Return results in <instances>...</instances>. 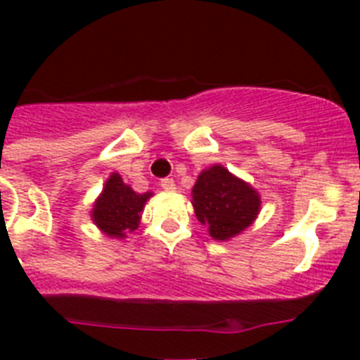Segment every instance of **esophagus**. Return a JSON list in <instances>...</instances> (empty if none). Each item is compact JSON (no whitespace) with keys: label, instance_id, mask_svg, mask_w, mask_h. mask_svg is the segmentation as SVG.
I'll return each mask as SVG.
<instances>
[{"label":"esophagus","instance_id":"esophagus-1","mask_svg":"<svg viewBox=\"0 0 360 360\" xmlns=\"http://www.w3.org/2000/svg\"><path fill=\"white\" fill-rule=\"evenodd\" d=\"M159 185H161V188H165V190H175V183H174V179H168V177H166V179H161L159 181Z\"/></svg>","mask_w":360,"mask_h":360}]
</instances>
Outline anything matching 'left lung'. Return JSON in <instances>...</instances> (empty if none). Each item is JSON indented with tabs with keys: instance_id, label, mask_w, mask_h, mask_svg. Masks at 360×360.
<instances>
[{
	"instance_id": "8db88e82",
	"label": "left lung",
	"mask_w": 360,
	"mask_h": 360,
	"mask_svg": "<svg viewBox=\"0 0 360 360\" xmlns=\"http://www.w3.org/2000/svg\"><path fill=\"white\" fill-rule=\"evenodd\" d=\"M195 216L214 240H229L245 231L259 210V195L221 165L205 170L192 188Z\"/></svg>"
}]
</instances>
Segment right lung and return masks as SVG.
<instances>
[{
    "label": "right lung",
    "mask_w": 360,
    "mask_h": 360,
    "mask_svg": "<svg viewBox=\"0 0 360 360\" xmlns=\"http://www.w3.org/2000/svg\"><path fill=\"white\" fill-rule=\"evenodd\" d=\"M150 195V192L135 194L128 185H124L119 174H113L105 181L101 198L96 199L91 214L93 221L108 236L124 238L126 232L135 231L139 226L141 212Z\"/></svg>",
    "instance_id": "obj_1"
}]
</instances>
